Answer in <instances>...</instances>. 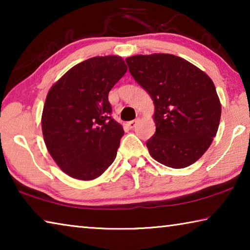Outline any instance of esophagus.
<instances>
[{
    "label": "esophagus",
    "mask_w": 250,
    "mask_h": 250,
    "mask_svg": "<svg viewBox=\"0 0 250 250\" xmlns=\"http://www.w3.org/2000/svg\"><path fill=\"white\" fill-rule=\"evenodd\" d=\"M139 121H140V119H139V118H137V119H134L132 121H129L128 124H126V125H128L130 129H133V128H135V126H137V125L139 124Z\"/></svg>",
    "instance_id": "esophagus-1"
}]
</instances>
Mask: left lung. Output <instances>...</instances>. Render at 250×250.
<instances>
[{
  "mask_svg": "<svg viewBox=\"0 0 250 250\" xmlns=\"http://www.w3.org/2000/svg\"><path fill=\"white\" fill-rule=\"evenodd\" d=\"M125 62L154 104L155 133L146 141L152 158L173 168L196 162L213 142L221 120L214 83L175 55H135Z\"/></svg>",
  "mask_w": 250,
  "mask_h": 250,
  "instance_id": "8db88e82",
  "label": "left lung"
}]
</instances>
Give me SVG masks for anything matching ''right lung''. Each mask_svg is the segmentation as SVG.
<instances>
[{"instance_id":"obj_1","label":"right lung","mask_w":250,"mask_h":250,"mask_svg":"<svg viewBox=\"0 0 250 250\" xmlns=\"http://www.w3.org/2000/svg\"><path fill=\"white\" fill-rule=\"evenodd\" d=\"M126 70L120 56L92 57L49 89L42 130L49 154L67 175L94 180L115 161L125 131L110 116L108 95Z\"/></svg>"}]
</instances>
